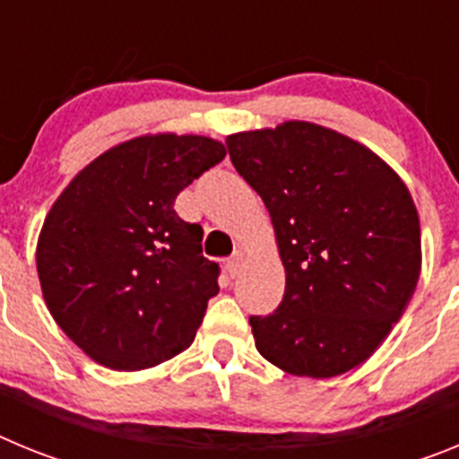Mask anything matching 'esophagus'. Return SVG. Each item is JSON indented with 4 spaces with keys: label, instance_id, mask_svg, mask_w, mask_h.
Instances as JSON below:
<instances>
[{
    "label": "esophagus",
    "instance_id": "obj_1",
    "mask_svg": "<svg viewBox=\"0 0 459 459\" xmlns=\"http://www.w3.org/2000/svg\"><path fill=\"white\" fill-rule=\"evenodd\" d=\"M241 262H243V257H241V253H237V255H232V257L227 259V264H225V269H227V273L232 275H237L238 271H241Z\"/></svg>",
    "mask_w": 459,
    "mask_h": 459
}]
</instances>
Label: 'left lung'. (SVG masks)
<instances>
[{"mask_svg": "<svg viewBox=\"0 0 459 459\" xmlns=\"http://www.w3.org/2000/svg\"><path fill=\"white\" fill-rule=\"evenodd\" d=\"M234 168L273 222L285 296L250 317L255 347L296 377L370 359L420 275V225L404 181L356 140L307 121L227 137Z\"/></svg>", "mask_w": 459, "mask_h": 459, "instance_id": "8db88e82", "label": "left lung"}]
</instances>
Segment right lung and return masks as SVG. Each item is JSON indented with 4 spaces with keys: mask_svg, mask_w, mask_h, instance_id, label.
I'll list each match as a JSON object with an SVG mask.
<instances>
[{
    "mask_svg": "<svg viewBox=\"0 0 459 459\" xmlns=\"http://www.w3.org/2000/svg\"><path fill=\"white\" fill-rule=\"evenodd\" d=\"M202 135L133 137L64 188L36 246L48 310L96 363L144 370L188 350L218 294L221 266L177 195L225 158Z\"/></svg>",
    "mask_w": 459,
    "mask_h": 459,
    "instance_id": "right-lung-1",
    "label": "right lung"
}]
</instances>
